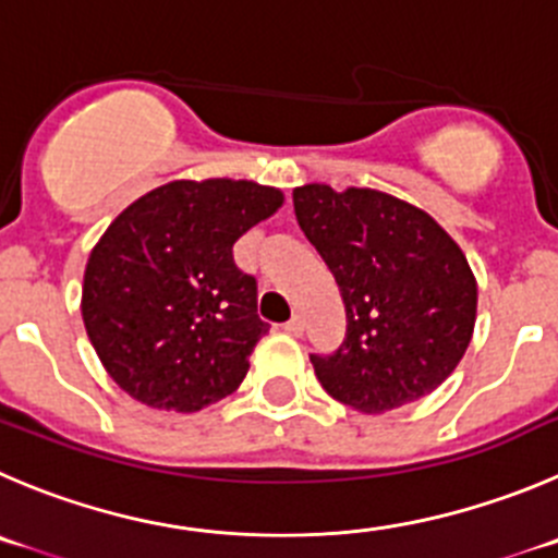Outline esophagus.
<instances>
[{"label": "esophagus", "mask_w": 558, "mask_h": 558, "mask_svg": "<svg viewBox=\"0 0 558 558\" xmlns=\"http://www.w3.org/2000/svg\"><path fill=\"white\" fill-rule=\"evenodd\" d=\"M283 330L289 332V336H303V319H300V316H291L283 325Z\"/></svg>", "instance_id": "34e87169"}]
</instances>
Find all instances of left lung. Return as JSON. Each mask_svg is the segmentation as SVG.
Masks as SVG:
<instances>
[{"mask_svg":"<svg viewBox=\"0 0 558 558\" xmlns=\"http://www.w3.org/2000/svg\"><path fill=\"white\" fill-rule=\"evenodd\" d=\"M291 197L347 311L341 347L311 355L322 388L361 413L432 393L462 361L476 322V278L454 239L377 190L305 184Z\"/></svg>","mask_w":558,"mask_h":558,"instance_id":"1","label":"left lung"}]
</instances>
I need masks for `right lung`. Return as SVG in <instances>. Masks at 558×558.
<instances>
[{"label":"right lung","mask_w":558,"mask_h":558,"mask_svg":"<svg viewBox=\"0 0 558 558\" xmlns=\"http://www.w3.org/2000/svg\"><path fill=\"white\" fill-rule=\"evenodd\" d=\"M280 203V190L253 181H173L107 228L87 258L82 319L129 397L195 413L242 385L269 327L233 244Z\"/></svg>","instance_id":"1"}]
</instances>
